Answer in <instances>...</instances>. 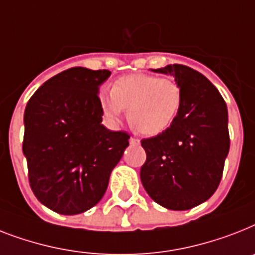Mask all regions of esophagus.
I'll return each instance as SVG.
<instances>
[{
	"label": "esophagus",
	"instance_id": "obj_1",
	"mask_svg": "<svg viewBox=\"0 0 255 255\" xmlns=\"http://www.w3.org/2000/svg\"><path fill=\"white\" fill-rule=\"evenodd\" d=\"M129 144H131V145H138V144H140V140L136 137H131L129 138Z\"/></svg>",
	"mask_w": 255,
	"mask_h": 255
}]
</instances>
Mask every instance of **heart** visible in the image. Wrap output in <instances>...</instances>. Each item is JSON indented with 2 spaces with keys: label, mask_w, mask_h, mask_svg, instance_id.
Returning a JSON list of instances; mask_svg holds the SVG:
<instances>
[{
  "label": "heart",
  "mask_w": 255,
  "mask_h": 255,
  "mask_svg": "<svg viewBox=\"0 0 255 255\" xmlns=\"http://www.w3.org/2000/svg\"><path fill=\"white\" fill-rule=\"evenodd\" d=\"M99 102L110 122L117 123L127 107L132 127L141 134L154 136L175 122L183 105V92L173 78L134 73L118 78L111 90L103 89Z\"/></svg>",
  "instance_id": "heart-1"
}]
</instances>
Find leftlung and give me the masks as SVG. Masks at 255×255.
<instances>
[{"label":"left lung","mask_w":255,"mask_h":255,"mask_svg":"<svg viewBox=\"0 0 255 255\" xmlns=\"http://www.w3.org/2000/svg\"><path fill=\"white\" fill-rule=\"evenodd\" d=\"M156 73L174 76L183 92V105L166 131L142 138L146 161L141 183L167 210L185 211L214 195L229 152L228 110L214 85L191 68L173 64Z\"/></svg>","instance_id":"8db88e82"}]
</instances>
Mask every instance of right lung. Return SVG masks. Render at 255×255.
I'll list each match as a JSON object with an SVG mask.
<instances>
[{
    "mask_svg": "<svg viewBox=\"0 0 255 255\" xmlns=\"http://www.w3.org/2000/svg\"><path fill=\"white\" fill-rule=\"evenodd\" d=\"M107 69L74 67L45 81L24 110L23 154L28 182L41 204L77 215L102 199L129 134L102 122L98 88Z\"/></svg>",
    "mask_w": 255,
    "mask_h": 255,
    "instance_id": "1",
    "label": "right lung"
}]
</instances>
